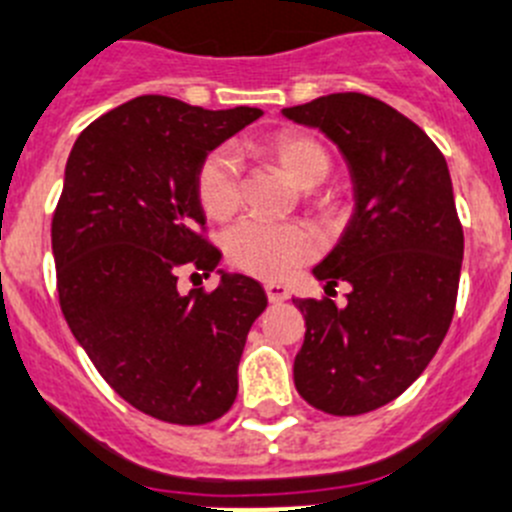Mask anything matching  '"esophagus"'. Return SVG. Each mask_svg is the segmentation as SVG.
<instances>
[{
  "instance_id": "1",
  "label": "esophagus",
  "mask_w": 512,
  "mask_h": 512,
  "mask_svg": "<svg viewBox=\"0 0 512 512\" xmlns=\"http://www.w3.org/2000/svg\"><path fill=\"white\" fill-rule=\"evenodd\" d=\"M264 289H266V297H269L271 304L287 302L289 299V289L284 287V284H279V281H266Z\"/></svg>"
}]
</instances>
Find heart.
I'll list each match as a JSON object with an SVG mask.
<instances>
[{"label":"heart","instance_id":"heart-1","mask_svg":"<svg viewBox=\"0 0 512 512\" xmlns=\"http://www.w3.org/2000/svg\"><path fill=\"white\" fill-rule=\"evenodd\" d=\"M281 170L299 187L320 185L330 175V154L302 131H281L269 142ZM198 200L205 215L231 218L241 205V159L233 147H218L198 167ZM225 253L238 269L261 279H284L317 253V236L304 223L248 218L225 236Z\"/></svg>","mask_w":512,"mask_h":512}]
</instances>
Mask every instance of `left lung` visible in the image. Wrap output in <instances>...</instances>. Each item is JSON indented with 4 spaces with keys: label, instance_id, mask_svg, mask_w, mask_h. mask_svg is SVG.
<instances>
[{
    "label": "left lung",
    "instance_id": "left-lung-1",
    "mask_svg": "<svg viewBox=\"0 0 512 512\" xmlns=\"http://www.w3.org/2000/svg\"><path fill=\"white\" fill-rule=\"evenodd\" d=\"M320 129L348 162L355 210L312 274L348 281V304L294 299L304 314L294 386L314 409L358 416L401 396L452 322L464 236L444 154L424 131L365 93L281 109Z\"/></svg>",
    "mask_w": 512,
    "mask_h": 512
}]
</instances>
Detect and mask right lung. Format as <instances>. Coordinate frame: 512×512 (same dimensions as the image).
<instances>
[{"label":"right lung","instance_id":"obj_1","mask_svg":"<svg viewBox=\"0 0 512 512\" xmlns=\"http://www.w3.org/2000/svg\"><path fill=\"white\" fill-rule=\"evenodd\" d=\"M261 114L139 96L93 121L65 164L53 215L60 309L103 381L159 421L208 424L236 401L264 287L218 269L213 292L182 294L177 269L210 276L220 264L198 233V167Z\"/></svg>","mask_w":512,"mask_h":512}]
</instances>
